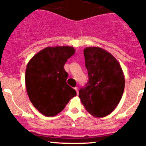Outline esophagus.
Here are the masks:
<instances>
[{"instance_id":"obj_1","label":"esophagus","mask_w":146,"mask_h":146,"mask_svg":"<svg viewBox=\"0 0 146 146\" xmlns=\"http://www.w3.org/2000/svg\"><path fill=\"white\" fill-rule=\"evenodd\" d=\"M74 90H75V91H76V92H77V94H78V92H79V91H78V88L75 87V88H74Z\"/></svg>"}]
</instances>
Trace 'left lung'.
Segmentation results:
<instances>
[{
  "instance_id": "obj_1",
  "label": "left lung",
  "mask_w": 146,
  "mask_h": 146,
  "mask_svg": "<svg viewBox=\"0 0 146 146\" xmlns=\"http://www.w3.org/2000/svg\"><path fill=\"white\" fill-rule=\"evenodd\" d=\"M83 53L88 80L80 90L79 97L90 114L103 118L121 101L125 87L123 72L115 58L104 49L86 47Z\"/></svg>"
}]
</instances>
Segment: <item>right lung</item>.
<instances>
[{"instance_id":"right-lung-1","label":"right lung","mask_w":146,"mask_h":146,"mask_svg":"<svg viewBox=\"0 0 146 146\" xmlns=\"http://www.w3.org/2000/svg\"><path fill=\"white\" fill-rule=\"evenodd\" d=\"M75 50L69 46L47 47L32 58L25 70V86L30 101L45 116H55L64 109L75 90L66 83L64 64Z\"/></svg>"}]
</instances>
